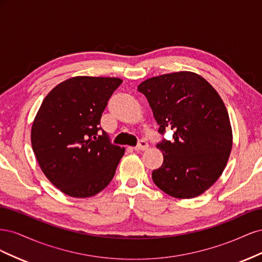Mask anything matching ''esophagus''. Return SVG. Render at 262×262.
<instances>
[{"instance_id": "obj_1", "label": "esophagus", "mask_w": 262, "mask_h": 262, "mask_svg": "<svg viewBox=\"0 0 262 262\" xmlns=\"http://www.w3.org/2000/svg\"><path fill=\"white\" fill-rule=\"evenodd\" d=\"M148 147V143L145 140H140L137 146H134V149L136 150H144Z\"/></svg>"}]
</instances>
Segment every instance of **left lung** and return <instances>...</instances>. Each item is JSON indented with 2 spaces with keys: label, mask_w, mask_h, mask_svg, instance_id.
Returning <instances> with one entry per match:
<instances>
[{
  "label": "left lung",
  "mask_w": 262,
  "mask_h": 262,
  "mask_svg": "<svg viewBox=\"0 0 262 262\" xmlns=\"http://www.w3.org/2000/svg\"><path fill=\"white\" fill-rule=\"evenodd\" d=\"M164 136L157 147L164 155L153 170L154 184L165 193L190 199L208 190L223 172L232 149V128L223 100L203 77L192 72L164 74L141 83Z\"/></svg>",
  "instance_id": "1"
}]
</instances>
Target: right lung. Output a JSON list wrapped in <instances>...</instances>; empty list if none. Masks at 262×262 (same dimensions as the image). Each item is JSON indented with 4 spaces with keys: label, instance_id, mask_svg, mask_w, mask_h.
<instances>
[{
    "label": "right lung",
    "instance_id": "add662e5",
    "mask_svg": "<svg viewBox=\"0 0 262 262\" xmlns=\"http://www.w3.org/2000/svg\"><path fill=\"white\" fill-rule=\"evenodd\" d=\"M117 77L76 76L47 95L31 128V145L46 177L74 198L97 194L113 180L124 148L101 129Z\"/></svg>",
    "mask_w": 262,
    "mask_h": 262
}]
</instances>
